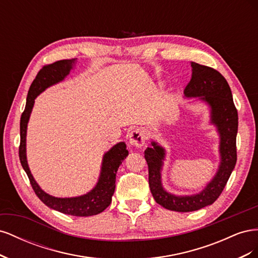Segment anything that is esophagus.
I'll return each mask as SVG.
<instances>
[{"label":"esophagus","mask_w":258,"mask_h":258,"mask_svg":"<svg viewBox=\"0 0 258 258\" xmlns=\"http://www.w3.org/2000/svg\"><path fill=\"white\" fill-rule=\"evenodd\" d=\"M147 139L146 131L142 128H137L135 130H132L129 135V142L131 145H134L136 147H142Z\"/></svg>","instance_id":"obj_1"}]
</instances>
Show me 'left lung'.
<instances>
[{
	"mask_svg": "<svg viewBox=\"0 0 258 258\" xmlns=\"http://www.w3.org/2000/svg\"><path fill=\"white\" fill-rule=\"evenodd\" d=\"M191 79L184 93L188 98H199L211 106V120L216 124L221 137V165L214 178L201 192L192 196H174L162 188L160 171L165 150L152 142L144 157L148 166V183L155 201L165 209L176 212H191L212 205L220 197L237 162L238 111L225 77L215 69L191 62Z\"/></svg>",
	"mask_w": 258,
	"mask_h": 258,
	"instance_id": "obj_1",
	"label": "left lung"
}]
</instances>
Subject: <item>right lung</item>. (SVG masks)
Here are the masks:
<instances>
[{
  "mask_svg": "<svg viewBox=\"0 0 258 258\" xmlns=\"http://www.w3.org/2000/svg\"><path fill=\"white\" fill-rule=\"evenodd\" d=\"M75 59H66L56 61L53 63L44 66L38 71L34 81L30 86L27 97L25 111L20 117V145L19 159L23 170L30 179L36 196L47 207L59 211V212L73 216H91L97 215L111 205L112 196L115 190L116 172L129 152L124 142H120L113 146L103 157L102 169L99 182L95 188L84 196L74 198H56L43 191L36 184L30 172L26 156V136L29 117L34 104V99L49 86L61 82L70 73Z\"/></svg>",
  "mask_w": 258,
  "mask_h": 258,
  "instance_id": "add662e5",
  "label": "right lung"
}]
</instances>
